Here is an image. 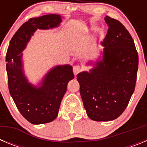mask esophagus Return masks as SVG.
<instances>
[{
    "mask_svg": "<svg viewBox=\"0 0 147 147\" xmlns=\"http://www.w3.org/2000/svg\"><path fill=\"white\" fill-rule=\"evenodd\" d=\"M73 71H74V75L76 76V75H77L78 74L82 71V67H80V65H76L74 67Z\"/></svg>",
    "mask_w": 147,
    "mask_h": 147,
    "instance_id": "esophagus-1",
    "label": "esophagus"
}]
</instances>
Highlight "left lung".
Instances as JSON below:
<instances>
[{"label":"left lung","instance_id":"left-lung-1","mask_svg":"<svg viewBox=\"0 0 147 147\" xmlns=\"http://www.w3.org/2000/svg\"><path fill=\"white\" fill-rule=\"evenodd\" d=\"M109 28L101 45L102 57L94 67L77 74L87 115L96 121L117 119L127 107L135 90L138 55L134 40L119 20L105 18Z\"/></svg>","mask_w":147,"mask_h":147}]
</instances>
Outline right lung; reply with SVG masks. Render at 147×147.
<instances>
[{
  "label": "right lung",
  "mask_w": 147,
  "mask_h": 147,
  "mask_svg": "<svg viewBox=\"0 0 147 147\" xmlns=\"http://www.w3.org/2000/svg\"><path fill=\"white\" fill-rule=\"evenodd\" d=\"M62 20V17L55 14L30 18L13 36L6 52L10 95L22 115L33 124L49 123L57 117L67 83L74 75L71 65H57L45 74L37 86L32 85L23 71L22 51L36 30L56 28Z\"/></svg>",
  "instance_id": "right-lung-1"
}]
</instances>
